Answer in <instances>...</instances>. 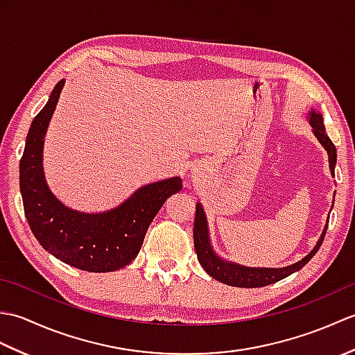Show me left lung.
Returning <instances> with one entry per match:
<instances>
[{
    "label": "left lung",
    "instance_id": "left-lung-1",
    "mask_svg": "<svg viewBox=\"0 0 355 355\" xmlns=\"http://www.w3.org/2000/svg\"><path fill=\"white\" fill-rule=\"evenodd\" d=\"M308 117H310V123L313 126L314 135L322 143V146L327 149L328 157H329V169H331V173L334 175V168H336V162H337V150H336L334 143L331 141V139L328 137L325 126H323V117L320 112L314 111V110L310 111ZM327 229H328V224L325 225V229H323L322 236L319 238L318 244H315L313 250L308 253L305 258L300 259L299 262L293 263V266L284 267V268L244 267V266H239V263L229 262V261L218 258L216 253L214 252L212 245H210L205 210H202L200 202H197V212H195V221H193V245H195V252H197L201 267L207 271V275L216 279V281H220L225 285H232V286L256 288V286H266L270 284H275L277 281H281V279L290 276L291 273H294V271L302 268L305 263L310 261L315 253H318V250L323 243V238H325Z\"/></svg>",
    "mask_w": 355,
    "mask_h": 355
}]
</instances>
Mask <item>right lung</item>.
Listing matches in <instances>:
<instances>
[{
  "mask_svg": "<svg viewBox=\"0 0 355 355\" xmlns=\"http://www.w3.org/2000/svg\"><path fill=\"white\" fill-rule=\"evenodd\" d=\"M59 80L45 107L37 112L19 162V189L24 214L35 238L55 258L92 273L128 266L139 254L149 224L171 195L182 191L172 177L141 186L116 209L84 214L64 206L49 189L42 169V148L50 119L62 92Z\"/></svg>",
  "mask_w": 355,
  "mask_h": 355,
  "instance_id": "obj_1",
  "label": "right lung"
}]
</instances>
